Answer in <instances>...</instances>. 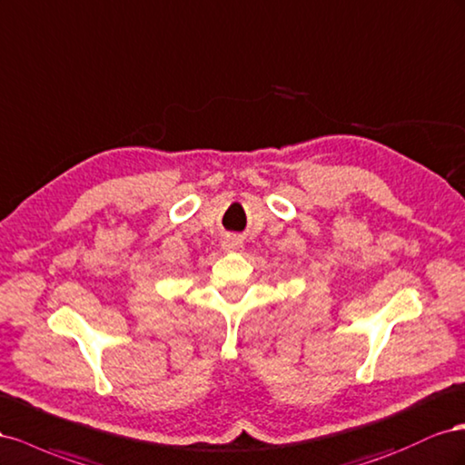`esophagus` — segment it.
Wrapping results in <instances>:
<instances>
[{
  "mask_svg": "<svg viewBox=\"0 0 465 465\" xmlns=\"http://www.w3.org/2000/svg\"><path fill=\"white\" fill-rule=\"evenodd\" d=\"M222 247H223L225 251H237V249H242V242L237 240V237H225Z\"/></svg>",
  "mask_w": 465,
  "mask_h": 465,
  "instance_id": "34e87169",
  "label": "esophagus"
}]
</instances>
